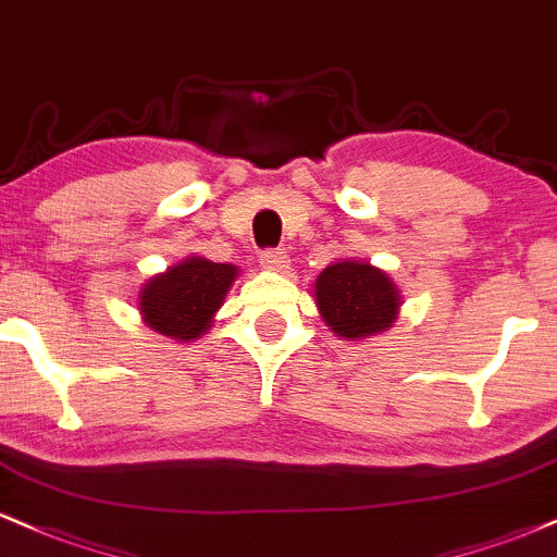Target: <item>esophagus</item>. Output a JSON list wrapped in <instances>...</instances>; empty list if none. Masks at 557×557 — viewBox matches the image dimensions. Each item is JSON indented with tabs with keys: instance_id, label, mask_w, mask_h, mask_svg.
<instances>
[{
	"instance_id": "1",
	"label": "esophagus",
	"mask_w": 557,
	"mask_h": 557,
	"mask_svg": "<svg viewBox=\"0 0 557 557\" xmlns=\"http://www.w3.org/2000/svg\"><path fill=\"white\" fill-rule=\"evenodd\" d=\"M259 261L267 267V270H285L287 261H290V257H287L285 248H264V251H261Z\"/></svg>"
}]
</instances>
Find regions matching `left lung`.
<instances>
[{
  "instance_id": "obj_1",
  "label": "left lung",
  "mask_w": 557,
  "mask_h": 557,
  "mask_svg": "<svg viewBox=\"0 0 557 557\" xmlns=\"http://www.w3.org/2000/svg\"><path fill=\"white\" fill-rule=\"evenodd\" d=\"M317 306L332 332L361 341L393 327L400 298L385 272L359 261H337L317 277Z\"/></svg>"
}]
</instances>
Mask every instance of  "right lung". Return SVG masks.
<instances>
[{
  "mask_svg": "<svg viewBox=\"0 0 557 557\" xmlns=\"http://www.w3.org/2000/svg\"><path fill=\"white\" fill-rule=\"evenodd\" d=\"M233 264H214L209 259H185L144 285L140 311L146 324L175 341H194L212 324L214 311L233 285Z\"/></svg>",
  "mask_w": 557,
  "mask_h": 557,
  "instance_id": "right-lung-1",
  "label": "right lung"
}]
</instances>
